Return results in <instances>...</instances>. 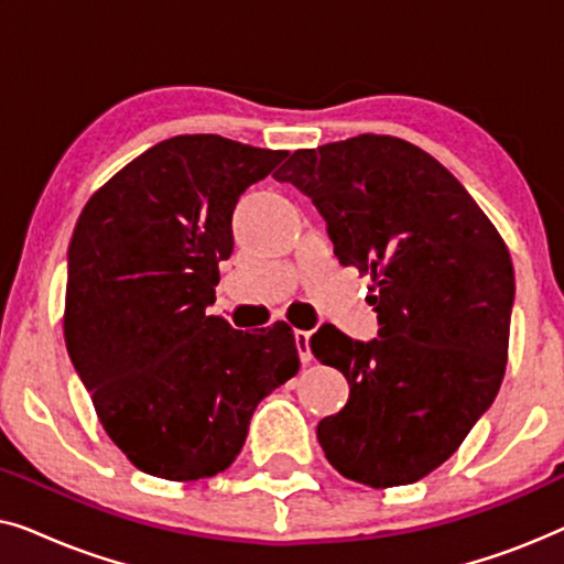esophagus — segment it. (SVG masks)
I'll return each instance as SVG.
<instances>
[{
    "label": "esophagus",
    "instance_id": "1",
    "mask_svg": "<svg viewBox=\"0 0 564 564\" xmlns=\"http://www.w3.org/2000/svg\"><path fill=\"white\" fill-rule=\"evenodd\" d=\"M295 346H297L300 361H303V365H307V361L313 359V354H311V330H295Z\"/></svg>",
    "mask_w": 564,
    "mask_h": 564
}]
</instances>
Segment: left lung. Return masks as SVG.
<instances>
[{
  "mask_svg": "<svg viewBox=\"0 0 564 564\" xmlns=\"http://www.w3.org/2000/svg\"><path fill=\"white\" fill-rule=\"evenodd\" d=\"M274 180L313 199L338 261L375 282L377 338L334 326L311 338L315 359L349 382L346 405L318 423L323 452L369 488L421 480L459 449L503 382L511 253L469 192L400 138L300 149Z\"/></svg>",
  "mask_w": 564,
  "mask_h": 564,
  "instance_id": "8db88e82",
  "label": "left lung"
}]
</instances>
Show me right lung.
Listing matches in <instances>:
<instances>
[{
	"label": "right lung",
	"instance_id": "obj_1",
	"mask_svg": "<svg viewBox=\"0 0 564 564\" xmlns=\"http://www.w3.org/2000/svg\"><path fill=\"white\" fill-rule=\"evenodd\" d=\"M288 151L176 135L120 169L76 220L64 336L107 436L145 475L192 482L234 465L261 398L297 375L288 323L210 315L234 210Z\"/></svg>",
	"mask_w": 564,
	"mask_h": 564
}]
</instances>
